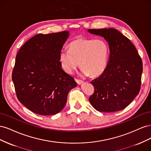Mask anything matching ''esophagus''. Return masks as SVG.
I'll return each mask as SVG.
<instances>
[{
	"label": "esophagus",
	"instance_id": "1",
	"mask_svg": "<svg viewBox=\"0 0 151 151\" xmlns=\"http://www.w3.org/2000/svg\"><path fill=\"white\" fill-rule=\"evenodd\" d=\"M76 83H77V84H79V85H81V84H82L84 83L83 81L79 80V79H76Z\"/></svg>",
	"mask_w": 151,
	"mask_h": 151
}]
</instances>
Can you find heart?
Listing matches in <instances>:
<instances>
[{
	"label": "heart",
	"mask_w": 151,
	"mask_h": 151,
	"mask_svg": "<svg viewBox=\"0 0 151 151\" xmlns=\"http://www.w3.org/2000/svg\"><path fill=\"white\" fill-rule=\"evenodd\" d=\"M68 50H62L59 56L62 67L68 74H72L79 63L85 76L98 77L106 69L109 47L104 40L78 37L69 43Z\"/></svg>",
	"instance_id": "heart-1"
}]
</instances>
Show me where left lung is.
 <instances>
[{
  "mask_svg": "<svg viewBox=\"0 0 151 151\" xmlns=\"http://www.w3.org/2000/svg\"><path fill=\"white\" fill-rule=\"evenodd\" d=\"M108 43L109 57L106 69L91 82L94 92L89 98L97 111L114 112L125 108L138 95L142 62L130 40L114 28L88 29Z\"/></svg>",
  "mask_w": 151,
  "mask_h": 151,
  "instance_id": "8db88e82",
  "label": "left lung"
}]
</instances>
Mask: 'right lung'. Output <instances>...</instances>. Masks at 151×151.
<instances>
[{
  "label": "right lung",
  "mask_w": 151,
  "mask_h": 151,
  "mask_svg": "<svg viewBox=\"0 0 151 151\" xmlns=\"http://www.w3.org/2000/svg\"><path fill=\"white\" fill-rule=\"evenodd\" d=\"M68 36L67 31L36 35L22 45L16 55L12 79L17 98L38 115L60 112L67 103L68 92L77 86L59 60Z\"/></svg>",
  "instance_id": "obj_1"
}]
</instances>
